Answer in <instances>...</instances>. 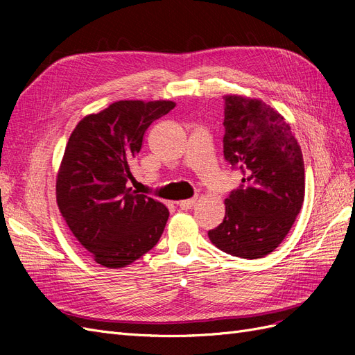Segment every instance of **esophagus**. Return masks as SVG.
I'll return each mask as SVG.
<instances>
[{
  "label": "esophagus",
  "mask_w": 355,
  "mask_h": 355,
  "mask_svg": "<svg viewBox=\"0 0 355 355\" xmlns=\"http://www.w3.org/2000/svg\"><path fill=\"white\" fill-rule=\"evenodd\" d=\"M197 202V198H189V200H182V201H178V206L182 209V210H189L191 207H194V204Z\"/></svg>",
  "instance_id": "obj_1"
}]
</instances>
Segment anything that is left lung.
<instances>
[{
  "instance_id": "8db88e82",
  "label": "left lung",
  "mask_w": 355,
  "mask_h": 355,
  "mask_svg": "<svg viewBox=\"0 0 355 355\" xmlns=\"http://www.w3.org/2000/svg\"><path fill=\"white\" fill-rule=\"evenodd\" d=\"M223 99V155L244 176L209 239L225 253L259 259L283 243L302 209L304 157L288 123L270 105L239 94Z\"/></svg>"
}]
</instances>
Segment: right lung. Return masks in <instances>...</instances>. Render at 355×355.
<instances>
[{"mask_svg": "<svg viewBox=\"0 0 355 355\" xmlns=\"http://www.w3.org/2000/svg\"><path fill=\"white\" fill-rule=\"evenodd\" d=\"M171 101H118L73 128L56 178V201L68 228L94 262L118 270L158 243L168 219L163 202L128 187L146 128Z\"/></svg>", "mask_w": 355, "mask_h": 355, "instance_id": "add662e5", "label": "right lung"}]
</instances>
